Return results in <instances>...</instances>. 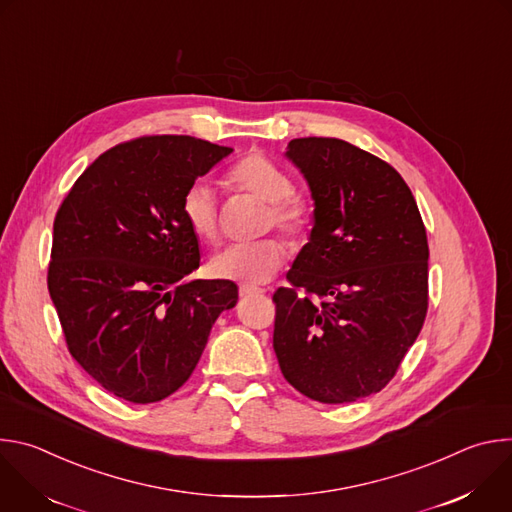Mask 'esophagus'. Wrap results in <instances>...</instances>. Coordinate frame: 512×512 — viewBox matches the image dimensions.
<instances>
[{
	"mask_svg": "<svg viewBox=\"0 0 512 512\" xmlns=\"http://www.w3.org/2000/svg\"><path fill=\"white\" fill-rule=\"evenodd\" d=\"M259 294H263L261 287H253V285H241L239 287V296L241 298H251V296H259Z\"/></svg>",
	"mask_w": 512,
	"mask_h": 512,
	"instance_id": "esophagus-1",
	"label": "esophagus"
}]
</instances>
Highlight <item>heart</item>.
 I'll list each match as a JSON object with an SVG mask.
<instances>
[{
	"label": "heart",
	"instance_id": "1",
	"mask_svg": "<svg viewBox=\"0 0 512 512\" xmlns=\"http://www.w3.org/2000/svg\"><path fill=\"white\" fill-rule=\"evenodd\" d=\"M229 180L259 200L267 202L265 227H277L294 243L304 241L314 223L312 204L294 194V180L271 158L263 154H249L239 160ZM180 214L194 237L204 243H214L221 233L218 223V204L212 188L196 180L180 200ZM287 249L279 239H259L253 243H233L218 251L210 261V271L218 279L239 281L245 285H259L269 281L285 263Z\"/></svg>",
	"mask_w": 512,
	"mask_h": 512
}]
</instances>
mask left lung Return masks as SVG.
I'll return each mask as SVG.
<instances>
[{"label": "left lung", "instance_id": "8db88e82", "mask_svg": "<svg viewBox=\"0 0 512 512\" xmlns=\"http://www.w3.org/2000/svg\"><path fill=\"white\" fill-rule=\"evenodd\" d=\"M285 156L314 198L310 241L273 294L285 381L320 403L379 393L427 314V235L399 172L336 137H300Z\"/></svg>", "mask_w": 512, "mask_h": 512}]
</instances>
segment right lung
Returning <instances> with one entry per match:
<instances>
[{"label":"right lung","mask_w":512,"mask_h":512,"mask_svg":"<svg viewBox=\"0 0 512 512\" xmlns=\"http://www.w3.org/2000/svg\"><path fill=\"white\" fill-rule=\"evenodd\" d=\"M231 152L190 135L119 143L56 212L48 291L66 346L119 399L178 391L216 318L239 300L229 279H188L200 249L180 214L184 190Z\"/></svg>","instance_id":"add662e5"}]
</instances>
